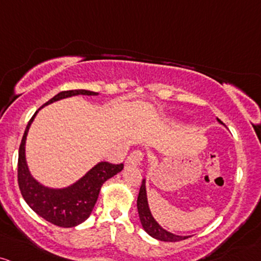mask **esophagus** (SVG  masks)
<instances>
[{
  "label": "esophagus",
  "instance_id": "34e87169",
  "mask_svg": "<svg viewBox=\"0 0 261 261\" xmlns=\"http://www.w3.org/2000/svg\"><path fill=\"white\" fill-rule=\"evenodd\" d=\"M142 157H144V154H142L141 151H134V152L130 153V156L127 157V162L128 165H140V162L142 161Z\"/></svg>",
  "mask_w": 261,
  "mask_h": 261
}]
</instances>
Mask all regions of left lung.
I'll use <instances>...</instances> for the list:
<instances>
[{"instance_id": "obj_1", "label": "left lung", "mask_w": 261, "mask_h": 261, "mask_svg": "<svg viewBox=\"0 0 261 261\" xmlns=\"http://www.w3.org/2000/svg\"><path fill=\"white\" fill-rule=\"evenodd\" d=\"M217 121L220 125H224L219 119H217ZM137 211H139L140 222H141L142 228L145 229V231L148 236L154 238V239L161 240V242H179V240H185L190 238L188 236H177V234L171 233V231L166 230L165 228H162L156 222V219L153 218L152 213L150 211V205H148L147 191H146V178L142 179L141 188H140L139 197H137Z\"/></svg>"}]
</instances>
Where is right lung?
Wrapping results in <instances>:
<instances>
[{
    "label": "right lung",
    "instance_id": "obj_1",
    "mask_svg": "<svg viewBox=\"0 0 261 261\" xmlns=\"http://www.w3.org/2000/svg\"><path fill=\"white\" fill-rule=\"evenodd\" d=\"M76 95L96 96L99 94L90 90H84V89L61 91L56 96H53L49 101L45 102L42 108L47 107L51 102L58 101V100ZM41 109L36 111V114L28 122L23 137H22L21 145H19V190H21L22 197L24 198L25 203L43 219L51 224L58 225V227H76L80 223L87 220L91 214L94 205L98 200L101 186L109 178L121 172L124 165L122 163L121 165H111L109 162H99L93 168H90L84 176L80 177L78 181L63 188H51L42 185L32 176L30 168H28L27 160H25V141H27L28 131H30L34 117Z\"/></svg>",
    "mask_w": 261,
    "mask_h": 261
}]
</instances>
